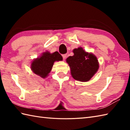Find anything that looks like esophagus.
I'll list each match as a JSON object with an SVG mask.
<instances>
[{
  "mask_svg": "<svg viewBox=\"0 0 130 130\" xmlns=\"http://www.w3.org/2000/svg\"><path fill=\"white\" fill-rule=\"evenodd\" d=\"M62 57H63V60H65L66 59V57H67V55L66 54H64V55H62Z\"/></svg>",
  "mask_w": 130,
  "mask_h": 130,
  "instance_id": "1",
  "label": "esophagus"
}]
</instances>
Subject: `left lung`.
<instances>
[{"mask_svg":"<svg viewBox=\"0 0 130 130\" xmlns=\"http://www.w3.org/2000/svg\"><path fill=\"white\" fill-rule=\"evenodd\" d=\"M74 55L67 59L71 75L76 80L87 82L94 75L99 69V62L95 55L88 52L81 47L74 48Z\"/></svg>","mask_w":130,"mask_h":130,"instance_id":"left-lung-1","label":"left lung"}]
</instances>
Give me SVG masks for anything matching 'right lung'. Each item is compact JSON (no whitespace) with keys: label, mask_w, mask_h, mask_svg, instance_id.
<instances>
[{"label":"right lung","mask_w":130,"mask_h":130,"mask_svg":"<svg viewBox=\"0 0 130 130\" xmlns=\"http://www.w3.org/2000/svg\"><path fill=\"white\" fill-rule=\"evenodd\" d=\"M62 60V57L57 51L53 53L46 51L32 61L31 64V70L41 78H45L51 72L54 62Z\"/></svg>","instance_id":"1"}]
</instances>
